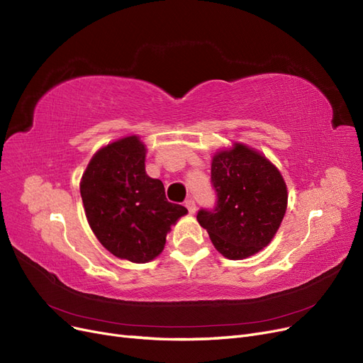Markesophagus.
I'll list each match as a JSON object with an SVG mask.
<instances>
[{"mask_svg":"<svg viewBox=\"0 0 363 363\" xmlns=\"http://www.w3.org/2000/svg\"><path fill=\"white\" fill-rule=\"evenodd\" d=\"M185 208L188 209V212H190V213H196V211H197L196 201H194L193 199H188V200H185Z\"/></svg>","mask_w":363,"mask_h":363,"instance_id":"1","label":"esophagus"}]
</instances>
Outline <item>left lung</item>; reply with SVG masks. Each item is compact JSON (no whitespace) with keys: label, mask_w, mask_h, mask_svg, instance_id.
<instances>
[{"label":"left lung","mask_w":363,"mask_h":363,"mask_svg":"<svg viewBox=\"0 0 363 363\" xmlns=\"http://www.w3.org/2000/svg\"><path fill=\"white\" fill-rule=\"evenodd\" d=\"M211 182L215 206L201 208L197 220L220 254L243 259L269 245L286 212L288 191L280 172L259 152L235 144L215 154Z\"/></svg>","instance_id":"8db88e82"}]
</instances>
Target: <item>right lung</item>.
Segmentation results:
<instances>
[{
  "label": "right lung",
  "instance_id": "1",
  "mask_svg": "<svg viewBox=\"0 0 363 363\" xmlns=\"http://www.w3.org/2000/svg\"><path fill=\"white\" fill-rule=\"evenodd\" d=\"M80 193L89 225L113 255L147 262L160 254L166 234L186 213L170 203L160 179L145 173V147L138 136L101 148L90 160Z\"/></svg>",
  "mask_w": 363,
  "mask_h": 363
}]
</instances>
